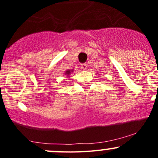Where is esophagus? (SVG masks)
Wrapping results in <instances>:
<instances>
[{
	"label": "esophagus",
	"instance_id": "1",
	"mask_svg": "<svg viewBox=\"0 0 158 158\" xmlns=\"http://www.w3.org/2000/svg\"><path fill=\"white\" fill-rule=\"evenodd\" d=\"M81 68L82 69H86L88 68V65L86 63H82V64H81Z\"/></svg>",
	"mask_w": 158,
	"mask_h": 158
}]
</instances>
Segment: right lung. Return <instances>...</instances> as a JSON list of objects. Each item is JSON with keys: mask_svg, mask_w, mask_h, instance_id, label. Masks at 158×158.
Instances as JSON below:
<instances>
[{"mask_svg": "<svg viewBox=\"0 0 158 158\" xmlns=\"http://www.w3.org/2000/svg\"><path fill=\"white\" fill-rule=\"evenodd\" d=\"M66 73H67L68 75H69V73H70V71L69 70V71H66Z\"/></svg>", "mask_w": 158, "mask_h": 158, "instance_id": "add662e5", "label": "right lung"}]
</instances>
